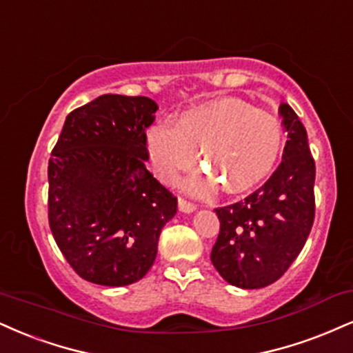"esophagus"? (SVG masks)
I'll return each mask as SVG.
<instances>
[{"label": "esophagus", "mask_w": 353, "mask_h": 353, "mask_svg": "<svg viewBox=\"0 0 353 353\" xmlns=\"http://www.w3.org/2000/svg\"><path fill=\"white\" fill-rule=\"evenodd\" d=\"M179 210L184 212V214H192V212L197 210V205L192 202L184 201V199H179Z\"/></svg>", "instance_id": "esophagus-1"}]
</instances>
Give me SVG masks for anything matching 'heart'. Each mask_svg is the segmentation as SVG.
<instances>
[{
    "label": "heart",
    "mask_w": 353,
    "mask_h": 353,
    "mask_svg": "<svg viewBox=\"0 0 353 353\" xmlns=\"http://www.w3.org/2000/svg\"><path fill=\"white\" fill-rule=\"evenodd\" d=\"M283 150V128L273 114L239 99L203 103L177 118L176 126L158 125L148 134V152L156 176L172 184L199 161L209 174L188 182L205 194L215 185L239 194L256 185L274 168Z\"/></svg>",
    "instance_id": "1"
}]
</instances>
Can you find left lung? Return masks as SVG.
I'll return each mask as SVG.
<instances>
[{"instance_id":"1","label":"left lung","mask_w":353,"mask_h":353,"mask_svg":"<svg viewBox=\"0 0 353 353\" xmlns=\"http://www.w3.org/2000/svg\"><path fill=\"white\" fill-rule=\"evenodd\" d=\"M288 141L283 163L245 201L215 209L219 239L210 260L232 286L260 290L279 279L298 258L314 222L316 165L307 133L288 103L279 105Z\"/></svg>"}]
</instances>
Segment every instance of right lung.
<instances>
[{
    "instance_id": "obj_1",
    "label": "right lung",
    "mask_w": 353,
    "mask_h": 353,
    "mask_svg": "<svg viewBox=\"0 0 353 353\" xmlns=\"http://www.w3.org/2000/svg\"><path fill=\"white\" fill-rule=\"evenodd\" d=\"M158 103L107 93L69 113L49 161V225L80 278L128 286L150 271L177 199L146 169Z\"/></svg>"
}]
</instances>
